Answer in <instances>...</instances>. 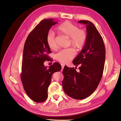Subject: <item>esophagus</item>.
<instances>
[{"label":"esophagus","instance_id":"esophagus-1","mask_svg":"<svg viewBox=\"0 0 121 121\" xmlns=\"http://www.w3.org/2000/svg\"><path fill=\"white\" fill-rule=\"evenodd\" d=\"M61 66H62V70H63V69H64V64H61Z\"/></svg>","mask_w":121,"mask_h":121}]
</instances>
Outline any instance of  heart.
I'll use <instances>...</instances> for the list:
<instances>
[{
    "instance_id": "b5f03b06",
    "label": "heart",
    "mask_w": 121,
    "mask_h": 121,
    "mask_svg": "<svg viewBox=\"0 0 121 121\" xmlns=\"http://www.w3.org/2000/svg\"><path fill=\"white\" fill-rule=\"evenodd\" d=\"M58 30L62 34L70 38L69 44L76 50L82 49L86 44L88 39V35L86 31L79 29L78 26L69 22L63 23L58 27ZM46 43L51 49H55L57 48L56 39L54 33L50 32L46 36ZM75 50L72 48H69L61 50L56 55L57 60L62 63L69 62L75 57Z\"/></svg>"
}]
</instances>
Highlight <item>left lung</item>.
Here are the masks:
<instances>
[{
  "label": "left lung",
  "mask_w": 121,
  "mask_h": 121,
  "mask_svg": "<svg viewBox=\"0 0 121 121\" xmlns=\"http://www.w3.org/2000/svg\"><path fill=\"white\" fill-rule=\"evenodd\" d=\"M85 24L88 39L84 47L73 59V64L79 68L65 66L63 71V89L65 94L76 99L90 96L97 89L103 73L105 49L103 39L94 24L88 20H79Z\"/></svg>",
  "instance_id": "8db88e82"
}]
</instances>
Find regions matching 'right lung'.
<instances>
[{"label":"right lung","instance_id":"1","mask_svg":"<svg viewBox=\"0 0 121 121\" xmlns=\"http://www.w3.org/2000/svg\"><path fill=\"white\" fill-rule=\"evenodd\" d=\"M56 23L52 18L42 20L29 35L24 44L20 78L25 92L37 103L47 99L52 75L62 68L57 62L49 68L44 64L49 60V54L51 53L46 36L52 26Z\"/></svg>","mask_w":121,"mask_h":121}]
</instances>
